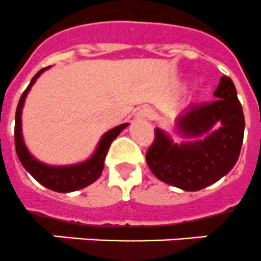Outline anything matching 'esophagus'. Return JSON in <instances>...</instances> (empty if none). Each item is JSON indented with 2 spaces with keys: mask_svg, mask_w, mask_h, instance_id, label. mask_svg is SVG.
<instances>
[{
  "mask_svg": "<svg viewBox=\"0 0 261 261\" xmlns=\"http://www.w3.org/2000/svg\"><path fill=\"white\" fill-rule=\"evenodd\" d=\"M137 120H142V119H152L154 118V112L149 109H141L139 111L137 112V115H135Z\"/></svg>",
  "mask_w": 261,
  "mask_h": 261,
  "instance_id": "34e87169",
  "label": "esophagus"
}]
</instances>
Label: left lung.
Masks as SVG:
<instances>
[{
  "mask_svg": "<svg viewBox=\"0 0 261 261\" xmlns=\"http://www.w3.org/2000/svg\"><path fill=\"white\" fill-rule=\"evenodd\" d=\"M211 103L193 105L179 114L175 130L188 141L175 143L155 128L146 161L156 178L185 192H197L229 173L240 155L245 120L233 82L222 76Z\"/></svg>",
  "mask_w": 261,
  "mask_h": 261,
  "instance_id": "8db88e82",
  "label": "left lung"
}]
</instances>
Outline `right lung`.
I'll list each match as a JSON object with an SVG mask.
<instances>
[{"label": "right lung", "instance_id": "1", "mask_svg": "<svg viewBox=\"0 0 261 261\" xmlns=\"http://www.w3.org/2000/svg\"><path fill=\"white\" fill-rule=\"evenodd\" d=\"M46 68L40 69L33 79L31 80L27 90L22 92L17 106L16 111V124H14V143H16V151L18 160L25 167V170L33 177L37 182H40L42 186L48 189L55 190L59 193H69L75 190L83 189L86 186L94 184L99 177H100L103 167H105V161L107 151L110 149V145L122 131L128 126V123L119 124L114 127L111 130L103 134L100 141L97 143L94 154L86 161H82L79 164L73 165H61V166H55V165H46L37 158L32 155L31 151L28 150L27 145L22 137V122H21V115H22V109H24L25 99H27L32 86L35 84L36 80L39 79L42 72H45Z\"/></svg>", "mask_w": 261, "mask_h": 261}]
</instances>
